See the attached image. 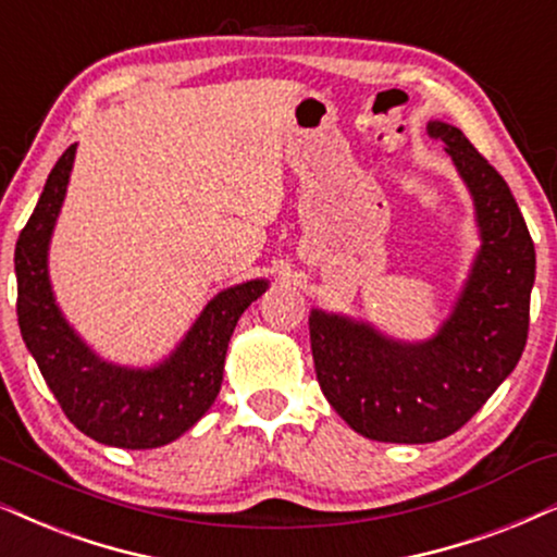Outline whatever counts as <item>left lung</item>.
Wrapping results in <instances>:
<instances>
[{
    "mask_svg": "<svg viewBox=\"0 0 557 557\" xmlns=\"http://www.w3.org/2000/svg\"><path fill=\"white\" fill-rule=\"evenodd\" d=\"M473 194L481 252L437 337L386 341L368 324L309 314L317 381L332 409L379 443H435L458 432L515 371L530 330L534 243L502 173L458 127L432 122Z\"/></svg>",
    "mask_w": 557,
    "mask_h": 557,
    "instance_id": "8db88e82",
    "label": "left lung"
}]
</instances>
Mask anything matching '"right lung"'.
<instances>
[{
    "label": "right lung",
    "mask_w": 557,
    "mask_h": 557,
    "mask_svg": "<svg viewBox=\"0 0 557 557\" xmlns=\"http://www.w3.org/2000/svg\"><path fill=\"white\" fill-rule=\"evenodd\" d=\"M74 153L76 146H71L58 158L38 207L17 237L20 332L63 414L84 435L127 450L161 447L184 435L212 407L235 324L269 284L248 281L216 294L178 350L158 368L127 371L99 360L58 312L48 284V240L66 194Z\"/></svg>",
    "instance_id": "add662e5"
}]
</instances>
